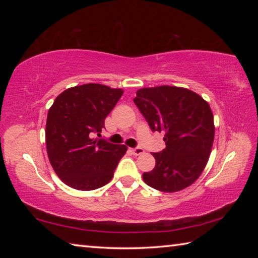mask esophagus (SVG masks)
<instances>
[{
    "mask_svg": "<svg viewBox=\"0 0 258 258\" xmlns=\"http://www.w3.org/2000/svg\"><path fill=\"white\" fill-rule=\"evenodd\" d=\"M132 152H133V155L139 156V155L145 154V150H143L142 148H134V149H132Z\"/></svg>",
    "mask_w": 258,
    "mask_h": 258,
    "instance_id": "1",
    "label": "esophagus"
}]
</instances>
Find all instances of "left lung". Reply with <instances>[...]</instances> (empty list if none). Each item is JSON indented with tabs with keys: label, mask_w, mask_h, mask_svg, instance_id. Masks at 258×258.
Masks as SVG:
<instances>
[{
	"label": "left lung",
	"mask_w": 258,
	"mask_h": 258,
	"mask_svg": "<svg viewBox=\"0 0 258 258\" xmlns=\"http://www.w3.org/2000/svg\"><path fill=\"white\" fill-rule=\"evenodd\" d=\"M152 131L164 132L166 148L152 154L156 166L143 173L148 185L176 192L197 181L211 155L215 126L208 102L185 87H143L134 98Z\"/></svg>",
	"instance_id": "left-lung-1"
}]
</instances>
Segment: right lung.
Wrapping results in <instances>:
<instances>
[{"mask_svg":"<svg viewBox=\"0 0 258 258\" xmlns=\"http://www.w3.org/2000/svg\"><path fill=\"white\" fill-rule=\"evenodd\" d=\"M124 91L107 85L83 84L64 90L49 109L46 151L60 180L76 190L90 191L110 182L127 147L92 138Z\"/></svg>","mask_w":258,"mask_h":258,"instance_id":"add662e5","label":"right lung"}]
</instances>
